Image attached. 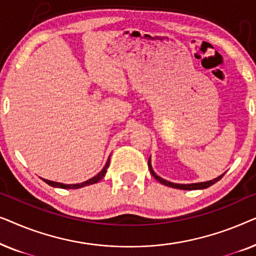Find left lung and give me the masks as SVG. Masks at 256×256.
<instances>
[{
  "label": "left lung",
  "instance_id": "left-lung-1",
  "mask_svg": "<svg viewBox=\"0 0 256 256\" xmlns=\"http://www.w3.org/2000/svg\"><path fill=\"white\" fill-rule=\"evenodd\" d=\"M148 166H149V170L150 172H152V174L154 176V178H155L156 180H158L160 184L163 185H166V186L169 188H180V190H202V188H206L208 186H211V185H213L214 183H216V182L220 180L224 176L222 174H220V176H218L216 178H214V180H208V182H202V183H191V184H178V183H172V182H169V180H163L162 177L157 176L155 171H154L152 166V158L149 157L148 160Z\"/></svg>",
  "mask_w": 256,
  "mask_h": 256
}]
</instances>
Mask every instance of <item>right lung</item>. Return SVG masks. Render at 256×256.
Wrapping results in <instances>:
<instances>
[{
	"mask_svg": "<svg viewBox=\"0 0 256 256\" xmlns=\"http://www.w3.org/2000/svg\"><path fill=\"white\" fill-rule=\"evenodd\" d=\"M110 156L108 157L106 164H104V169L100 171L99 174H96V176L90 178V180H86V182H82V183H78V184H62V183H58V182H52V180H44L45 183L50 185V186H54V188H84V186H87V185H90V184H96L98 182L102 180L104 177V174L107 172V169L108 166H110Z\"/></svg>",
	"mask_w": 256,
	"mask_h": 256,
	"instance_id": "1",
	"label": "right lung"
}]
</instances>
